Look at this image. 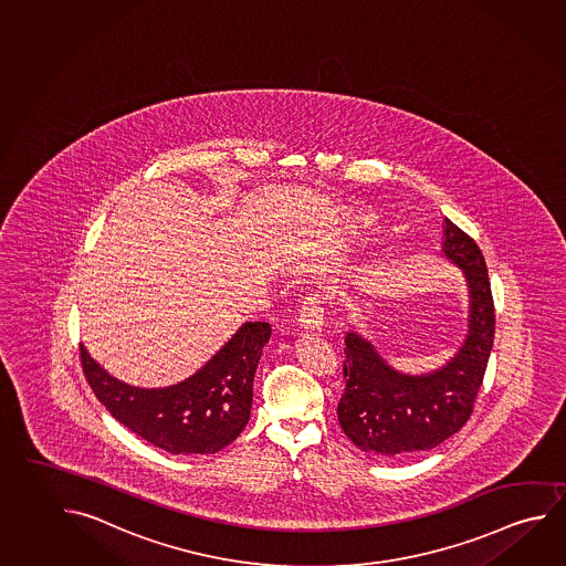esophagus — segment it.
<instances>
[{"label": "esophagus", "instance_id": "1", "mask_svg": "<svg viewBox=\"0 0 566 566\" xmlns=\"http://www.w3.org/2000/svg\"><path fill=\"white\" fill-rule=\"evenodd\" d=\"M298 325L305 328L307 333H321L325 326V311L321 305L318 295H311V297L303 301V305L298 308Z\"/></svg>", "mask_w": 566, "mask_h": 566}]
</instances>
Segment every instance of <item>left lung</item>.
Wrapping results in <instances>:
<instances>
[{
  "instance_id": "obj_1",
  "label": "left lung",
  "mask_w": 566,
  "mask_h": 566,
  "mask_svg": "<svg viewBox=\"0 0 566 566\" xmlns=\"http://www.w3.org/2000/svg\"><path fill=\"white\" fill-rule=\"evenodd\" d=\"M441 255L460 268L468 287V333L446 365L428 373H402L386 363L358 331L345 336L346 388L338 422L358 450L402 460L433 450L463 428L483 382L495 335L488 268L478 243L443 221Z\"/></svg>"
}]
</instances>
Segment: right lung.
<instances>
[{"instance_id": "obj_1", "label": "right lung", "mask_w": 566, "mask_h": 566, "mask_svg": "<svg viewBox=\"0 0 566 566\" xmlns=\"http://www.w3.org/2000/svg\"><path fill=\"white\" fill-rule=\"evenodd\" d=\"M269 336V323H243L198 373L166 388L118 380L85 346L81 360L98 402L128 430L174 455H211L250 422L253 378Z\"/></svg>"}]
</instances>
